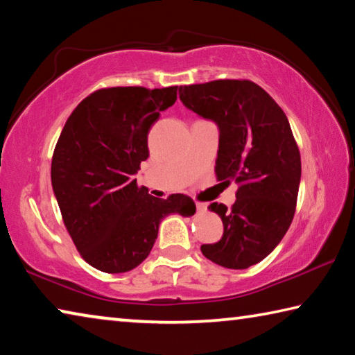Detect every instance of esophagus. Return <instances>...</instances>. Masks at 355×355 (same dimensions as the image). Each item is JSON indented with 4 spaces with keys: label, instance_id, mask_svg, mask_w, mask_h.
Here are the masks:
<instances>
[{
    "label": "esophagus",
    "instance_id": "1",
    "mask_svg": "<svg viewBox=\"0 0 355 355\" xmlns=\"http://www.w3.org/2000/svg\"><path fill=\"white\" fill-rule=\"evenodd\" d=\"M196 208H197V211H199V213H205L207 211V203L197 202L196 203Z\"/></svg>",
    "mask_w": 355,
    "mask_h": 355
}]
</instances>
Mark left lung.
<instances>
[{
	"label": "left lung",
	"mask_w": 355,
	"mask_h": 355,
	"mask_svg": "<svg viewBox=\"0 0 355 355\" xmlns=\"http://www.w3.org/2000/svg\"><path fill=\"white\" fill-rule=\"evenodd\" d=\"M180 100L219 128L216 177L238 183L232 208L214 202L224 235L202 244L208 260L228 269L260 263L285 236L296 211L300 153L290 122L271 95L249 80L180 86Z\"/></svg>",
	"instance_id": "obj_1"
}]
</instances>
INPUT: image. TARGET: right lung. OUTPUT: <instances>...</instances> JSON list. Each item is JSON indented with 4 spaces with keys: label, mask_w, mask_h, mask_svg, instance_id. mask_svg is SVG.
<instances>
[{
    "label": "right lung",
    "mask_w": 355,
    "mask_h": 355,
    "mask_svg": "<svg viewBox=\"0 0 355 355\" xmlns=\"http://www.w3.org/2000/svg\"><path fill=\"white\" fill-rule=\"evenodd\" d=\"M178 86L107 87L84 98L65 122L51 159V184L80 255L103 272H127L146 260L161 219L192 216L184 194L158 199L135 175L148 158L147 135Z\"/></svg>",
    "instance_id": "1"
}]
</instances>
